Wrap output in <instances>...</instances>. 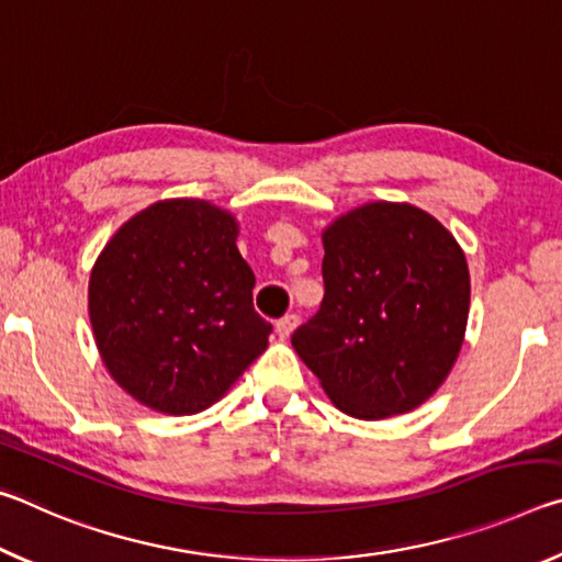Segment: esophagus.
<instances>
[{
    "instance_id": "34e87169",
    "label": "esophagus",
    "mask_w": 562,
    "mask_h": 562,
    "mask_svg": "<svg viewBox=\"0 0 562 562\" xmlns=\"http://www.w3.org/2000/svg\"><path fill=\"white\" fill-rule=\"evenodd\" d=\"M297 322H300L297 315H284L282 319L274 322V331H278L280 339H288L294 331V327H297Z\"/></svg>"
}]
</instances>
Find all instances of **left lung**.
Here are the masks:
<instances>
[{"mask_svg":"<svg viewBox=\"0 0 562 562\" xmlns=\"http://www.w3.org/2000/svg\"><path fill=\"white\" fill-rule=\"evenodd\" d=\"M325 300L292 347L339 412L422 406L459 359L471 278L456 237L412 203H364L322 231Z\"/></svg>","mask_w":562,"mask_h":562,"instance_id":"left-lung-1","label":"left lung"}]
</instances>
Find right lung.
<instances>
[{
    "label": "right lung",
    "mask_w": 562,
    "mask_h": 562,
    "mask_svg": "<svg viewBox=\"0 0 562 562\" xmlns=\"http://www.w3.org/2000/svg\"><path fill=\"white\" fill-rule=\"evenodd\" d=\"M235 215L168 198L128 217L93 262L89 317L123 392L158 414L213 406L268 349Z\"/></svg>",
    "instance_id": "right-lung-1"
}]
</instances>
